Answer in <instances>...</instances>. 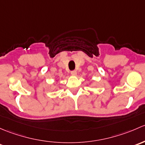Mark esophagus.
<instances>
[{
	"mask_svg": "<svg viewBox=\"0 0 145 145\" xmlns=\"http://www.w3.org/2000/svg\"><path fill=\"white\" fill-rule=\"evenodd\" d=\"M71 75H72V76H76V75H77V72H76L75 71H71Z\"/></svg>",
	"mask_w": 145,
	"mask_h": 145,
	"instance_id": "obj_1",
	"label": "esophagus"
}]
</instances>
